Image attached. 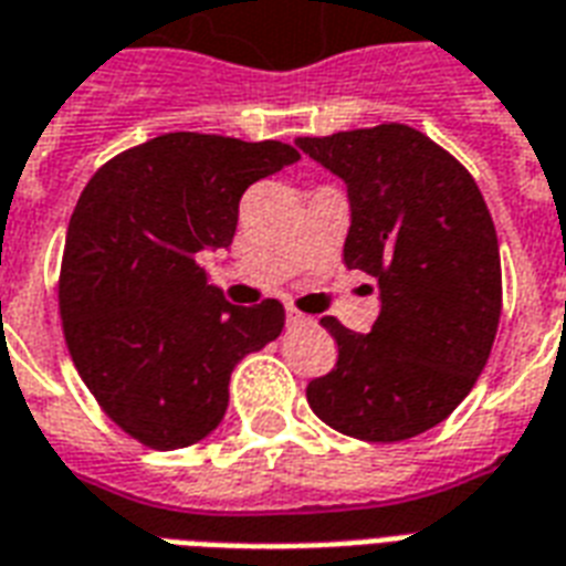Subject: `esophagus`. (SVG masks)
I'll return each mask as SVG.
<instances>
[{
    "label": "esophagus",
    "mask_w": 566,
    "mask_h": 566,
    "mask_svg": "<svg viewBox=\"0 0 566 566\" xmlns=\"http://www.w3.org/2000/svg\"><path fill=\"white\" fill-rule=\"evenodd\" d=\"M284 312H287V324L291 326H300V324H312V317L308 315H303V312H300V308H296V305H284Z\"/></svg>",
    "instance_id": "1"
}]
</instances>
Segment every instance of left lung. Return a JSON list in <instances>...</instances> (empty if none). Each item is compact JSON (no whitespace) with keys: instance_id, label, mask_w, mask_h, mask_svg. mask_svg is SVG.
Segmentation results:
<instances>
[{"instance_id":"1","label":"left lung","mask_w":566,"mask_h":566,"mask_svg":"<svg viewBox=\"0 0 566 566\" xmlns=\"http://www.w3.org/2000/svg\"><path fill=\"white\" fill-rule=\"evenodd\" d=\"M296 146L345 179V263L380 287L366 336L321 317L338 359L305 387L308 405L359 441H408L455 411L492 354L501 254L489 207L474 177L411 125L300 137Z\"/></svg>"}]
</instances>
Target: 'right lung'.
Wrapping results in <instances>:
<instances>
[{
	"label": "right lung",
	"instance_id": "obj_1",
	"mask_svg": "<svg viewBox=\"0 0 566 566\" xmlns=\"http://www.w3.org/2000/svg\"><path fill=\"white\" fill-rule=\"evenodd\" d=\"M294 161L282 140L174 132L83 188L62 251V333L102 411L144 447L203 441L228 411L233 366L282 333L279 300L230 305L198 254L228 249L245 188Z\"/></svg>",
	"mask_w": 566,
	"mask_h": 566
}]
</instances>
